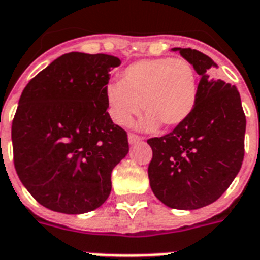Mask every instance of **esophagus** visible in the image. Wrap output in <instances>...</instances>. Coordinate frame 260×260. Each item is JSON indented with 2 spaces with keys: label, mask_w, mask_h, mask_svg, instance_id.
Instances as JSON below:
<instances>
[{
  "label": "esophagus",
  "mask_w": 260,
  "mask_h": 260,
  "mask_svg": "<svg viewBox=\"0 0 260 260\" xmlns=\"http://www.w3.org/2000/svg\"><path fill=\"white\" fill-rule=\"evenodd\" d=\"M128 144L130 145H134V144H138V142H141L142 141V138L138 136H136V134H128Z\"/></svg>",
  "instance_id": "34e87169"
}]
</instances>
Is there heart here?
<instances>
[{
	"mask_svg": "<svg viewBox=\"0 0 260 260\" xmlns=\"http://www.w3.org/2000/svg\"><path fill=\"white\" fill-rule=\"evenodd\" d=\"M198 98V77L190 62L183 58L142 59L127 66L122 80L106 88L108 112L120 126L130 123L142 106L148 115L141 127L164 124L176 127L194 111Z\"/></svg>",
	"mask_w": 260,
	"mask_h": 260,
	"instance_id": "1",
	"label": "heart"
}]
</instances>
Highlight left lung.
I'll list each match as a JSON object with an SVG mask.
<instances>
[{
  "label": "left lung",
  "mask_w": 260,
  "mask_h": 260,
  "mask_svg": "<svg viewBox=\"0 0 260 260\" xmlns=\"http://www.w3.org/2000/svg\"><path fill=\"white\" fill-rule=\"evenodd\" d=\"M199 74L194 111L164 137L148 140L149 183L166 206L194 210L210 205L236 178L244 158L245 115L236 86L214 80L217 63L198 50L175 47Z\"/></svg>",
  "instance_id": "obj_1"
}]
</instances>
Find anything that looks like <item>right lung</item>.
<instances>
[{"label": "right lung", "instance_id": "1", "mask_svg": "<svg viewBox=\"0 0 260 260\" xmlns=\"http://www.w3.org/2000/svg\"><path fill=\"white\" fill-rule=\"evenodd\" d=\"M107 54H63L34 77L12 123L15 168L50 210L92 212L111 192V174L128 153L127 134L107 112Z\"/></svg>", "mask_w": 260, "mask_h": 260}]
</instances>
